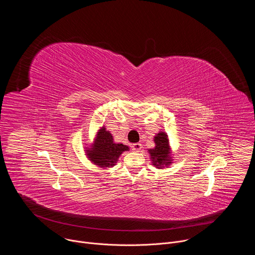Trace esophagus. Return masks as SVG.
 I'll list each match as a JSON object with an SVG mask.
<instances>
[{"label": "esophagus", "instance_id": "obj_1", "mask_svg": "<svg viewBox=\"0 0 255 255\" xmlns=\"http://www.w3.org/2000/svg\"><path fill=\"white\" fill-rule=\"evenodd\" d=\"M141 148H142V145H141L140 143H134V144H132V149H133L134 151H140Z\"/></svg>", "mask_w": 255, "mask_h": 255}]
</instances>
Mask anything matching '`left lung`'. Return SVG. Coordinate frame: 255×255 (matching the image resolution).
<instances>
[{
    "label": "left lung",
    "mask_w": 255,
    "mask_h": 255,
    "mask_svg": "<svg viewBox=\"0 0 255 255\" xmlns=\"http://www.w3.org/2000/svg\"><path fill=\"white\" fill-rule=\"evenodd\" d=\"M153 141L155 143L154 148L148 149L152 164L157 168H163L170 165L172 163V156L167 134L160 131L154 136Z\"/></svg>",
    "instance_id": "obj_1"
}]
</instances>
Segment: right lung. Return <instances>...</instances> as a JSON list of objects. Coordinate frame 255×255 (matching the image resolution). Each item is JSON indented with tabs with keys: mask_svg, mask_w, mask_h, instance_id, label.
Segmentation results:
<instances>
[{
	"mask_svg": "<svg viewBox=\"0 0 255 255\" xmlns=\"http://www.w3.org/2000/svg\"><path fill=\"white\" fill-rule=\"evenodd\" d=\"M128 150L127 145L116 143L110 131L103 126L98 130L93 144L86 147V155L94 164L108 168L116 165L120 155Z\"/></svg>",
	"mask_w": 255,
	"mask_h": 255,
	"instance_id": "1",
	"label": "right lung"
}]
</instances>
